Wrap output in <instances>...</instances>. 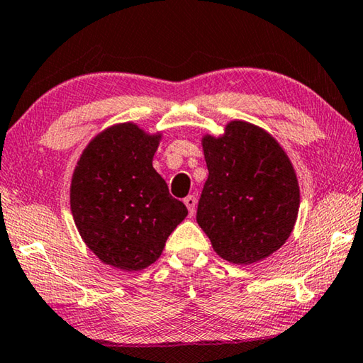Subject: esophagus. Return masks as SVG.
Instances as JSON below:
<instances>
[{"label":"esophagus","mask_w":363,"mask_h":363,"mask_svg":"<svg viewBox=\"0 0 363 363\" xmlns=\"http://www.w3.org/2000/svg\"><path fill=\"white\" fill-rule=\"evenodd\" d=\"M196 203H198V201H196V198H194L193 194H191V196H186V198H185V204H186V207H188L189 216H194V212H196Z\"/></svg>","instance_id":"esophagus-1"}]
</instances>
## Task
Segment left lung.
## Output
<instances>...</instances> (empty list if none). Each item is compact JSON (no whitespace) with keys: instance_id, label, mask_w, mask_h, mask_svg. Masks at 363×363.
I'll use <instances>...</instances> for the list:
<instances>
[{"instance_id":"left-lung-1","label":"left lung","mask_w":363,"mask_h":363,"mask_svg":"<svg viewBox=\"0 0 363 363\" xmlns=\"http://www.w3.org/2000/svg\"><path fill=\"white\" fill-rule=\"evenodd\" d=\"M209 170L196 220L213 251L249 265L278 251L294 228L299 183L283 147L264 128L233 121L222 136L206 135Z\"/></svg>"}]
</instances>
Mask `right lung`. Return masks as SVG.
<instances>
[{"mask_svg": "<svg viewBox=\"0 0 363 363\" xmlns=\"http://www.w3.org/2000/svg\"><path fill=\"white\" fill-rule=\"evenodd\" d=\"M160 133L132 122L94 136L70 183V211L85 245L101 262L125 272L156 262L165 241L188 216L152 167Z\"/></svg>", "mask_w": 363, "mask_h": 363, "instance_id": "1", "label": "right lung"}]
</instances>
